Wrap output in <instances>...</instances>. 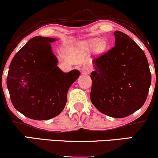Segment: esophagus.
<instances>
[{
  "label": "esophagus",
  "mask_w": 158,
  "mask_h": 158,
  "mask_svg": "<svg viewBox=\"0 0 158 158\" xmlns=\"http://www.w3.org/2000/svg\"><path fill=\"white\" fill-rule=\"evenodd\" d=\"M92 68L90 65H83L81 68V72L83 74H89Z\"/></svg>",
  "instance_id": "esophagus-1"
}]
</instances>
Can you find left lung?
Segmentation results:
<instances>
[{"label": "left lung", "mask_w": 158, "mask_h": 158, "mask_svg": "<svg viewBox=\"0 0 158 158\" xmlns=\"http://www.w3.org/2000/svg\"><path fill=\"white\" fill-rule=\"evenodd\" d=\"M114 35V48L93 59L90 100L101 113L123 118L144 105L152 76L142 49L124 32Z\"/></svg>", "instance_id": "8db88e82"}]
</instances>
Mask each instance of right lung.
Masks as SVG:
<instances>
[{
    "label": "right lung",
    "instance_id": "add662e5",
    "mask_svg": "<svg viewBox=\"0 0 158 158\" xmlns=\"http://www.w3.org/2000/svg\"><path fill=\"white\" fill-rule=\"evenodd\" d=\"M55 39L35 36L12 59L6 85L13 106L28 118L45 120L59 115L67 102V94L79 78L77 70L64 73L50 43Z\"/></svg>",
    "mask_w": 158,
    "mask_h": 158
}]
</instances>
